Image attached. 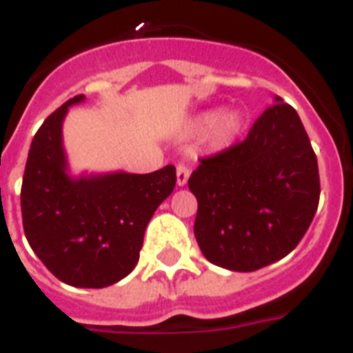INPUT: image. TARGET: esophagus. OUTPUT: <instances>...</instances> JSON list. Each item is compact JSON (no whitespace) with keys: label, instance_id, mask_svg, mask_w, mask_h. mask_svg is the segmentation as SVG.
<instances>
[{"label":"esophagus","instance_id":"esophagus-1","mask_svg":"<svg viewBox=\"0 0 353 353\" xmlns=\"http://www.w3.org/2000/svg\"><path fill=\"white\" fill-rule=\"evenodd\" d=\"M189 174H191L189 166H185V164L180 162L179 166H176V183H179V185H185L187 180H189Z\"/></svg>","mask_w":353,"mask_h":353}]
</instances>
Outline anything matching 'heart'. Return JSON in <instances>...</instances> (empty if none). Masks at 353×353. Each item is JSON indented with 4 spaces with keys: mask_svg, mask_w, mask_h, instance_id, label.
I'll return each instance as SVG.
<instances>
[{
    "mask_svg": "<svg viewBox=\"0 0 353 353\" xmlns=\"http://www.w3.org/2000/svg\"><path fill=\"white\" fill-rule=\"evenodd\" d=\"M245 117L239 109H232L226 113H221L217 109H210L205 113L198 114L194 120L191 121V125L187 129L189 136L194 138H203L207 134H210V145L215 150L226 148L232 145L240 132L244 130Z\"/></svg>",
    "mask_w": 353,
    "mask_h": 353,
    "instance_id": "1",
    "label": "heart"
}]
</instances>
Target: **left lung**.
I'll return each instance as SVG.
<instances>
[{
	"instance_id": "1",
	"label": "left lung",
	"mask_w": 353,
	"mask_h": 353,
	"mask_svg": "<svg viewBox=\"0 0 353 353\" xmlns=\"http://www.w3.org/2000/svg\"><path fill=\"white\" fill-rule=\"evenodd\" d=\"M194 236L210 263L252 272L285 258L318 208V162L297 111L276 97L248 138L199 159Z\"/></svg>"
}]
</instances>
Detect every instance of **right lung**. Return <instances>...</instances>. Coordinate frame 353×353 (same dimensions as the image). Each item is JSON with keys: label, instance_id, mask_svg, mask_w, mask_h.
<instances>
[{"label": "right lung", "instance_id": "obj_1", "mask_svg": "<svg viewBox=\"0 0 353 353\" xmlns=\"http://www.w3.org/2000/svg\"><path fill=\"white\" fill-rule=\"evenodd\" d=\"M77 95L37 130L21 187L24 235L60 281L104 288L132 272L146 224L173 192L176 170L146 174L109 173L74 179L67 173L61 125Z\"/></svg>", "mask_w": 353, "mask_h": 353}]
</instances>
